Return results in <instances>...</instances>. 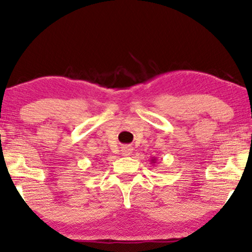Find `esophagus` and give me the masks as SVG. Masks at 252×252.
<instances>
[{
	"instance_id": "obj_1",
	"label": "esophagus",
	"mask_w": 252,
	"mask_h": 252,
	"mask_svg": "<svg viewBox=\"0 0 252 252\" xmlns=\"http://www.w3.org/2000/svg\"><path fill=\"white\" fill-rule=\"evenodd\" d=\"M132 151H133V148L130 147V146H124V147L122 148V154H123V156H129V155L132 154Z\"/></svg>"
}]
</instances>
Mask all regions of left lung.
I'll list each match as a JSON object with an SVG mask.
<instances>
[{
    "label": "left lung",
    "instance_id": "left-lung-1",
    "mask_svg": "<svg viewBox=\"0 0 252 252\" xmlns=\"http://www.w3.org/2000/svg\"><path fill=\"white\" fill-rule=\"evenodd\" d=\"M156 160H157V159H156V158H151V159H150V161H151V164H153V165H154L155 163H156Z\"/></svg>",
    "mask_w": 252,
    "mask_h": 252
}]
</instances>
